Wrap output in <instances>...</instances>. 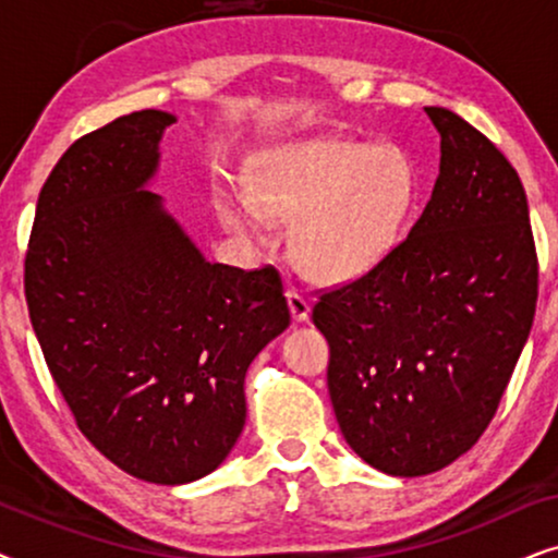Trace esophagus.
<instances>
[{"label": "esophagus", "instance_id": "esophagus-1", "mask_svg": "<svg viewBox=\"0 0 558 558\" xmlns=\"http://www.w3.org/2000/svg\"><path fill=\"white\" fill-rule=\"evenodd\" d=\"M287 302H289V312H292V319L294 323H304V319L310 317V302L304 300V296L296 292V289H289L287 292Z\"/></svg>", "mask_w": 558, "mask_h": 558}]
</instances>
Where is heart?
I'll use <instances>...</instances> for the list:
<instances>
[{
    "label": "heart",
    "instance_id": "heart-1",
    "mask_svg": "<svg viewBox=\"0 0 558 558\" xmlns=\"http://www.w3.org/2000/svg\"><path fill=\"white\" fill-rule=\"evenodd\" d=\"M414 195L416 174L401 149L319 140L271 151L251 178V195L228 197L223 220L233 233L264 235L269 218H294L296 266L342 284L393 254Z\"/></svg>",
    "mask_w": 558,
    "mask_h": 558
}]
</instances>
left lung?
Masks as SVG:
<instances>
[{"mask_svg": "<svg viewBox=\"0 0 558 558\" xmlns=\"http://www.w3.org/2000/svg\"><path fill=\"white\" fill-rule=\"evenodd\" d=\"M432 201L384 264L319 296L327 388L350 449L386 475L447 468L480 439L529 340L538 262L521 178L454 111Z\"/></svg>", "mask_w": 558, "mask_h": 558, "instance_id": "8db88e82", "label": "left lung"}]
</instances>
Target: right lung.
<instances>
[{
  "label": "right lung",
  "instance_id": "obj_1",
  "mask_svg": "<svg viewBox=\"0 0 558 558\" xmlns=\"http://www.w3.org/2000/svg\"><path fill=\"white\" fill-rule=\"evenodd\" d=\"M172 113L81 136L37 197L33 330L86 439L129 475H210L246 424L243 378L289 327L279 271L213 264L147 185Z\"/></svg>",
  "mask_w": 558,
  "mask_h": 558
}]
</instances>
